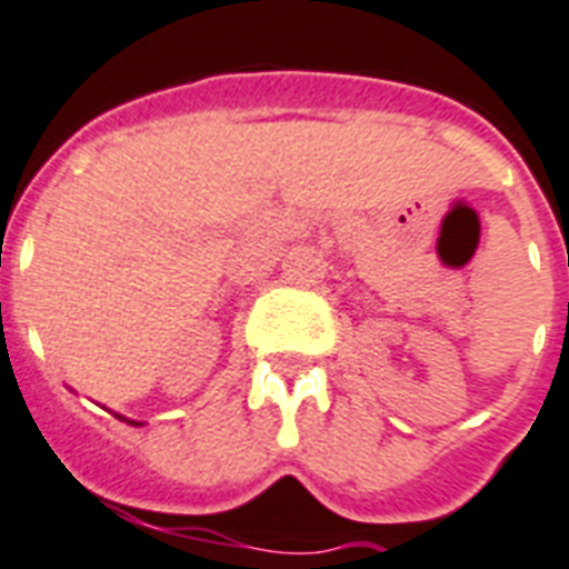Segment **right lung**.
Here are the masks:
<instances>
[{
  "label": "right lung",
  "instance_id": "add662e5",
  "mask_svg": "<svg viewBox=\"0 0 569 569\" xmlns=\"http://www.w3.org/2000/svg\"><path fill=\"white\" fill-rule=\"evenodd\" d=\"M131 423H133V420H131Z\"/></svg>",
  "mask_w": 569,
  "mask_h": 569
}]
</instances>
